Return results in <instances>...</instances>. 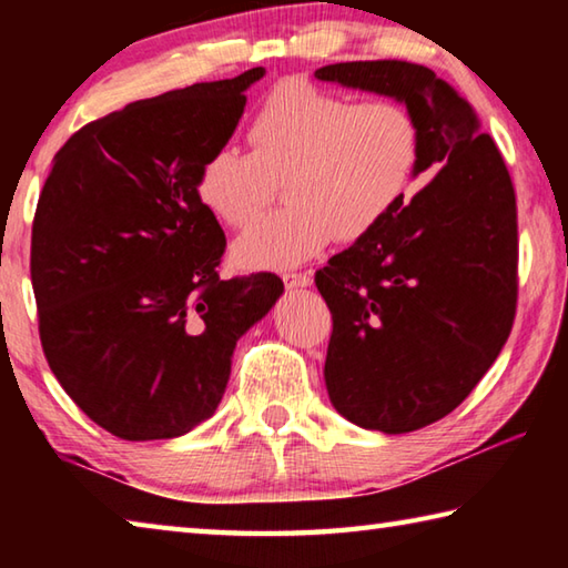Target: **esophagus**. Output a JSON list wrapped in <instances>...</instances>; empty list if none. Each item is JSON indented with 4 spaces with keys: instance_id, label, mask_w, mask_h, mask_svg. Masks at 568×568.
<instances>
[{
    "instance_id": "1",
    "label": "esophagus",
    "mask_w": 568,
    "mask_h": 568,
    "mask_svg": "<svg viewBox=\"0 0 568 568\" xmlns=\"http://www.w3.org/2000/svg\"><path fill=\"white\" fill-rule=\"evenodd\" d=\"M283 281L287 287H307L313 283V273H285Z\"/></svg>"
}]
</instances>
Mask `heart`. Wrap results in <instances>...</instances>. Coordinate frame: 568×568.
I'll return each mask as SVG.
<instances>
[{
  "instance_id": "b5f03b06",
  "label": "heart",
  "mask_w": 568,
  "mask_h": 568,
  "mask_svg": "<svg viewBox=\"0 0 568 568\" xmlns=\"http://www.w3.org/2000/svg\"><path fill=\"white\" fill-rule=\"evenodd\" d=\"M250 152L217 148L200 165L195 195L210 215L243 227L285 182L287 207L255 220L235 243L245 267H287L335 237L361 243L410 197L420 128L390 98L355 102L307 80L265 94L247 124Z\"/></svg>"
}]
</instances>
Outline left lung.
I'll return each instance as SVG.
<instances>
[{
  "mask_svg": "<svg viewBox=\"0 0 568 568\" xmlns=\"http://www.w3.org/2000/svg\"><path fill=\"white\" fill-rule=\"evenodd\" d=\"M315 77L406 102L423 140L418 172H434L315 273L333 315L323 373L335 410L361 428L408 434L458 408L514 328V182L470 102L428 67L341 62Z\"/></svg>",
  "mask_w": 568,
  "mask_h": 568,
  "instance_id": "1",
  "label": "left lung"
}]
</instances>
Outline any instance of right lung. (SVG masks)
Here are the masks:
<instances>
[{
    "mask_svg": "<svg viewBox=\"0 0 568 568\" xmlns=\"http://www.w3.org/2000/svg\"><path fill=\"white\" fill-rule=\"evenodd\" d=\"M265 74L197 82L77 130L32 223L44 358L82 413L122 440L187 434L223 398L240 335L283 293L275 273L220 277L225 233L195 180Z\"/></svg>",
    "mask_w": 568,
    "mask_h": 568,
    "instance_id": "add662e5",
    "label": "right lung"
}]
</instances>
